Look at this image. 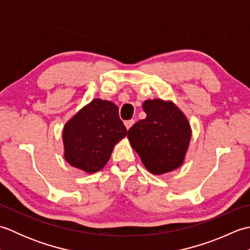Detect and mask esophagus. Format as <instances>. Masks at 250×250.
I'll return each instance as SVG.
<instances>
[{"label": "esophagus", "instance_id": "34e87169", "mask_svg": "<svg viewBox=\"0 0 250 250\" xmlns=\"http://www.w3.org/2000/svg\"><path fill=\"white\" fill-rule=\"evenodd\" d=\"M134 120L133 119H131V120H126V121H125V128H126V130H129L132 125H134Z\"/></svg>", "mask_w": 250, "mask_h": 250}]
</instances>
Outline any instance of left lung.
<instances>
[{
	"instance_id": "8db88e82",
	"label": "left lung",
	"mask_w": 250,
	"mask_h": 250,
	"mask_svg": "<svg viewBox=\"0 0 250 250\" xmlns=\"http://www.w3.org/2000/svg\"><path fill=\"white\" fill-rule=\"evenodd\" d=\"M147 117L128 131V139L143 164L152 174H164L182 166L191 139L188 120L172 102L147 100Z\"/></svg>"
}]
</instances>
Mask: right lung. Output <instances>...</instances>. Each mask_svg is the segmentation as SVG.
Returning <instances> with one entry per match:
<instances>
[{
	"instance_id": "1",
	"label": "right lung",
	"mask_w": 250,
	"mask_h": 250,
	"mask_svg": "<svg viewBox=\"0 0 250 250\" xmlns=\"http://www.w3.org/2000/svg\"><path fill=\"white\" fill-rule=\"evenodd\" d=\"M126 133L117 105L95 99L63 129L65 160L87 173L98 172L106 166L114 146Z\"/></svg>"
}]
</instances>
